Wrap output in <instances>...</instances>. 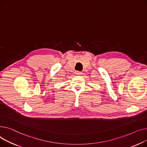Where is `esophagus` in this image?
Instances as JSON below:
<instances>
[{
  "label": "esophagus",
  "instance_id": "34e87169",
  "mask_svg": "<svg viewBox=\"0 0 147 147\" xmlns=\"http://www.w3.org/2000/svg\"><path fill=\"white\" fill-rule=\"evenodd\" d=\"M82 72H80V71H76V72H75V74L76 75H82Z\"/></svg>",
  "mask_w": 147,
  "mask_h": 147
}]
</instances>
